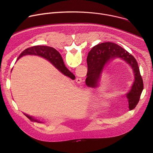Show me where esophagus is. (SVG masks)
Returning a JSON list of instances; mask_svg holds the SVG:
<instances>
[{"instance_id": "obj_1", "label": "esophagus", "mask_w": 153, "mask_h": 153, "mask_svg": "<svg viewBox=\"0 0 153 153\" xmlns=\"http://www.w3.org/2000/svg\"><path fill=\"white\" fill-rule=\"evenodd\" d=\"M76 81V82H77V83H81L82 80V79H81V78H77Z\"/></svg>"}]
</instances>
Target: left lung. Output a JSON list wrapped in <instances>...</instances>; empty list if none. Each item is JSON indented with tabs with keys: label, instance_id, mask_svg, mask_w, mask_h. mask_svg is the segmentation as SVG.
Segmentation results:
<instances>
[{
	"label": "left lung",
	"instance_id": "obj_1",
	"mask_svg": "<svg viewBox=\"0 0 153 153\" xmlns=\"http://www.w3.org/2000/svg\"><path fill=\"white\" fill-rule=\"evenodd\" d=\"M121 58L132 68L135 80L131 91L126 94L129 109L132 110L137 105L143 90V83L140 75L139 67L136 59L125 49L113 42L102 43L94 47L88 53L86 62L88 65L87 78L97 84L105 65L110 60Z\"/></svg>",
	"mask_w": 153,
	"mask_h": 153
}]
</instances>
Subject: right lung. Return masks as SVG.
I'll return each mask as SVG.
<instances>
[{"label":"right lung","instance_id":"add662e5","mask_svg":"<svg viewBox=\"0 0 153 153\" xmlns=\"http://www.w3.org/2000/svg\"><path fill=\"white\" fill-rule=\"evenodd\" d=\"M25 55H37L45 58L47 59L48 61H50L51 63H53L54 66L56 68H57L60 72H62L63 74L70 77L72 79H75L74 75L72 73H71L67 68V67H65L62 57L60 56V53L54 48L47 46L40 45L30 47L22 52L20 54L19 56L17 59ZM25 115L31 121L41 123L27 114Z\"/></svg>","mask_w":153,"mask_h":153}]
</instances>
